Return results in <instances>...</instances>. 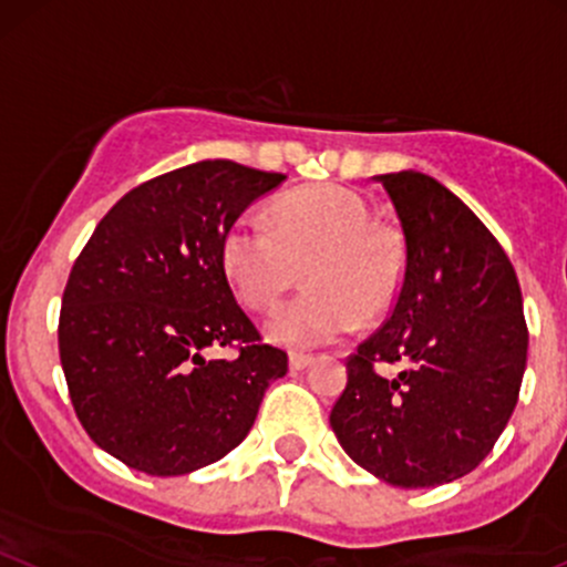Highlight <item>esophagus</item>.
<instances>
[{
	"label": "esophagus",
	"instance_id": "esophagus-1",
	"mask_svg": "<svg viewBox=\"0 0 567 567\" xmlns=\"http://www.w3.org/2000/svg\"><path fill=\"white\" fill-rule=\"evenodd\" d=\"M312 361L315 359L309 353H290V369H293V372H299V369H307Z\"/></svg>",
	"mask_w": 567,
	"mask_h": 567
}]
</instances>
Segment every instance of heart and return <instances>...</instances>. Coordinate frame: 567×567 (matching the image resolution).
Returning a JSON list of instances; mask_svg holds the SVG:
<instances>
[{
  "instance_id": "1",
  "label": "heart",
  "mask_w": 567,
  "mask_h": 567,
  "mask_svg": "<svg viewBox=\"0 0 567 567\" xmlns=\"http://www.w3.org/2000/svg\"><path fill=\"white\" fill-rule=\"evenodd\" d=\"M307 266L312 290L268 318V337L307 350L359 331L363 318L389 312L404 279L399 236L372 223L359 193L337 184L301 189L277 212H247L223 241V268L236 296L252 309H271Z\"/></svg>"
}]
</instances>
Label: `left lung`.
<instances>
[{
  "label": "left lung",
  "instance_id": "obj_1",
  "mask_svg": "<svg viewBox=\"0 0 567 567\" xmlns=\"http://www.w3.org/2000/svg\"><path fill=\"white\" fill-rule=\"evenodd\" d=\"M374 178L402 228L404 279L389 320L348 359L329 421L374 478L451 484L484 462L519 399L529 339L519 279L497 238L437 178ZM383 362L403 372L380 375Z\"/></svg>",
  "mask_w": 567,
  "mask_h": 567
}]
</instances>
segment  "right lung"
<instances>
[{"label": "right lung", "instance_id": "right-lung-1", "mask_svg": "<svg viewBox=\"0 0 567 567\" xmlns=\"http://www.w3.org/2000/svg\"><path fill=\"white\" fill-rule=\"evenodd\" d=\"M285 182L204 159L138 184L100 219L70 271L59 359L89 437L148 475L234 451L288 353L260 342L223 268L238 214ZM236 347V360H206Z\"/></svg>", "mask_w": 567, "mask_h": 567}]
</instances>
